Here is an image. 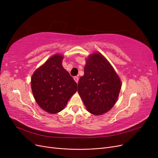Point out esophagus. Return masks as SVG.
I'll use <instances>...</instances> for the list:
<instances>
[{"mask_svg":"<svg viewBox=\"0 0 158 158\" xmlns=\"http://www.w3.org/2000/svg\"><path fill=\"white\" fill-rule=\"evenodd\" d=\"M74 80H75V82H76V83H78V82L79 78H78V77H77V76H74Z\"/></svg>","mask_w":158,"mask_h":158,"instance_id":"obj_1","label":"esophagus"}]
</instances>
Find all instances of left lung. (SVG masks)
Masks as SVG:
<instances>
[{
    "instance_id": "8db88e82",
    "label": "left lung",
    "mask_w": 158,
    "mask_h": 158,
    "mask_svg": "<svg viewBox=\"0 0 158 158\" xmlns=\"http://www.w3.org/2000/svg\"><path fill=\"white\" fill-rule=\"evenodd\" d=\"M121 82L112 66L100 53L89 56L81 76L78 92L88 111L99 115L115 104Z\"/></svg>"
}]
</instances>
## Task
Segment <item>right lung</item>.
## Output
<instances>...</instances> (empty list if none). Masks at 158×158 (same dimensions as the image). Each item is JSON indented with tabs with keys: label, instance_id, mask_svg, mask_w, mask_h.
I'll list each match as a JSON object with an SVG mask.
<instances>
[{
	"label": "right lung",
	"instance_id": "1",
	"mask_svg": "<svg viewBox=\"0 0 158 158\" xmlns=\"http://www.w3.org/2000/svg\"><path fill=\"white\" fill-rule=\"evenodd\" d=\"M63 56L55 55L32 75L33 96L40 107L49 113L61 111L77 90V84L62 66Z\"/></svg>",
	"mask_w": 158,
	"mask_h": 158
}]
</instances>
